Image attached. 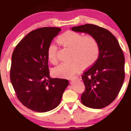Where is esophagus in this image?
I'll return each mask as SVG.
<instances>
[{
    "mask_svg": "<svg viewBox=\"0 0 131 131\" xmlns=\"http://www.w3.org/2000/svg\"><path fill=\"white\" fill-rule=\"evenodd\" d=\"M71 81H74L76 80H81V76H76V77H74L73 78H71V79H70Z\"/></svg>",
    "mask_w": 131,
    "mask_h": 131,
    "instance_id": "34e87169",
    "label": "esophagus"
}]
</instances>
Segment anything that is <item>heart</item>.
Instances as JSON below:
<instances>
[{"label":"heart","mask_w":131,"mask_h":131,"mask_svg":"<svg viewBox=\"0 0 131 131\" xmlns=\"http://www.w3.org/2000/svg\"><path fill=\"white\" fill-rule=\"evenodd\" d=\"M57 42L71 50V58L73 60L61 63L55 68L53 73L58 77L72 78L80 70L81 65L89 67L97 60L99 54L97 41L92 36H82L79 33L67 31L57 38ZM57 47L51 43L48 47L47 56L52 64L57 63Z\"/></svg>","instance_id":"b5f03b06"}]
</instances>
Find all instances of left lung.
I'll return each mask as SVG.
<instances>
[{"label":"left lung","instance_id":"obj_1","mask_svg":"<svg viewBox=\"0 0 131 131\" xmlns=\"http://www.w3.org/2000/svg\"><path fill=\"white\" fill-rule=\"evenodd\" d=\"M74 32L92 36L99 47L98 59L84 73L85 90L81 95L84 105L103 108L115 100L124 80V56L118 40L108 30L86 24L71 28Z\"/></svg>","mask_w":131,"mask_h":131}]
</instances>
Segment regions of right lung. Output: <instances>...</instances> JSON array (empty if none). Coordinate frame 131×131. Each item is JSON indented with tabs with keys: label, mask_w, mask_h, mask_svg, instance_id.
Wrapping results in <instances>:
<instances>
[{
	"label": "right lung",
	"mask_w": 131,
	"mask_h": 131,
	"mask_svg": "<svg viewBox=\"0 0 131 131\" xmlns=\"http://www.w3.org/2000/svg\"><path fill=\"white\" fill-rule=\"evenodd\" d=\"M60 28L44 27L30 32L13 51L10 81L24 106L38 113L52 110L60 103L67 79L50 76L47 51Z\"/></svg>",
	"instance_id": "obj_1"
}]
</instances>
